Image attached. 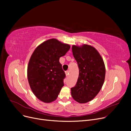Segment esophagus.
<instances>
[{"instance_id":"34e87169","label":"esophagus","mask_w":131,"mask_h":131,"mask_svg":"<svg viewBox=\"0 0 131 131\" xmlns=\"http://www.w3.org/2000/svg\"><path fill=\"white\" fill-rule=\"evenodd\" d=\"M69 73H70L69 71H67L65 72V74H66V75L67 77L68 76V75H69Z\"/></svg>"}]
</instances>
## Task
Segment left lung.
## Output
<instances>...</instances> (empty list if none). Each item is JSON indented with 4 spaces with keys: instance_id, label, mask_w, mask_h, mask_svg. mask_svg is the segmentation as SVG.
<instances>
[{
    "instance_id": "1",
    "label": "left lung",
    "mask_w": 131,
    "mask_h": 131,
    "mask_svg": "<svg viewBox=\"0 0 131 131\" xmlns=\"http://www.w3.org/2000/svg\"><path fill=\"white\" fill-rule=\"evenodd\" d=\"M72 52L77 60L79 75L76 85L71 88L73 98L80 104L92 100L104 84L106 69L98 51L88 45H73Z\"/></svg>"
}]
</instances>
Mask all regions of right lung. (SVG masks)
Segmentation results:
<instances>
[{
  "instance_id": "right-lung-1",
  "label": "right lung",
  "mask_w": 131,
  "mask_h": 131,
  "mask_svg": "<svg viewBox=\"0 0 131 131\" xmlns=\"http://www.w3.org/2000/svg\"><path fill=\"white\" fill-rule=\"evenodd\" d=\"M70 47L51 39L38 46L33 52L27 66V79L33 93L40 100L50 103L58 97L66 77L59 58Z\"/></svg>"
}]
</instances>
